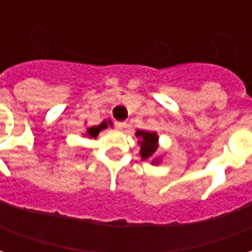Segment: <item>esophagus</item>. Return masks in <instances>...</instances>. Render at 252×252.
Returning <instances> with one entry per match:
<instances>
[{
	"mask_svg": "<svg viewBox=\"0 0 252 252\" xmlns=\"http://www.w3.org/2000/svg\"><path fill=\"white\" fill-rule=\"evenodd\" d=\"M116 128L123 131V129H126V121H117V123H116Z\"/></svg>",
	"mask_w": 252,
	"mask_h": 252,
	"instance_id": "34e87169",
	"label": "esophagus"
}]
</instances>
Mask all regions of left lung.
<instances>
[{"label":"left lung","mask_w":252,"mask_h":252,"mask_svg":"<svg viewBox=\"0 0 252 252\" xmlns=\"http://www.w3.org/2000/svg\"><path fill=\"white\" fill-rule=\"evenodd\" d=\"M137 137V144L140 147V157L143 160H151V164L162 163V155H158L159 136L154 131H143L137 129L135 132Z\"/></svg>","instance_id":"8db88e82"}]
</instances>
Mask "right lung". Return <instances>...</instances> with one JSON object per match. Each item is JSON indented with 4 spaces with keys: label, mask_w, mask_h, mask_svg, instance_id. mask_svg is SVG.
<instances>
[{
    "label": "right lung",
    "mask_w": 252,
    "mask_h": 252,
    "mask_svg": "<svg viewBox=\"0 0 252 252\" xmlns=\"http://www.w3.org/2000/svg\"><path fill=\"white\" fill-rule=\"evenodd\" d=\"M108 126H113V123H112V120H110V119H106V120L101 121L98 126H88L83 135H85L86 137H89V139H95V137L98 136L99 132L106 129Z\"/></svg>",
    "instance_id": "add662e5"
}]
</instances>
